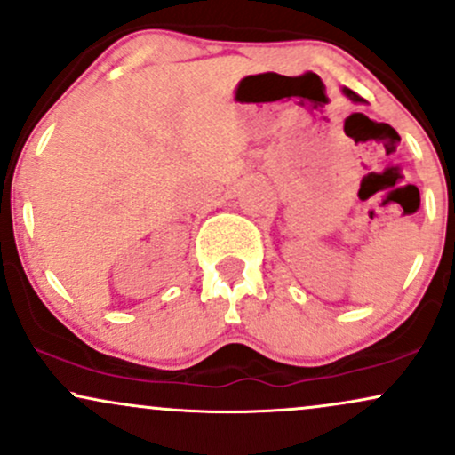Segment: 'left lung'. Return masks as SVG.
Instances as JSON below:
<instances>
[{
  "label": "left lung",
  "mask_w": 455,
  "mask_h": 455,
  "mask_svg": "<svg viewBox=\"0 0 455 455\" xmlns=\"http://www.w3.org/2000/svg\"><path fill=\"white\" fill-rule=\"evenodd\" d=\"M344 93H347L353 102H362V96H357V93H355L353 90H348V87H344Z\"/></svg>",
  "instance_id": "obj_1"
}]
</instances>
